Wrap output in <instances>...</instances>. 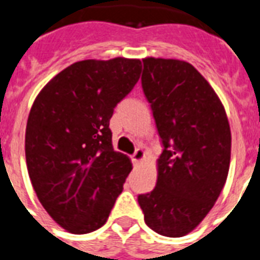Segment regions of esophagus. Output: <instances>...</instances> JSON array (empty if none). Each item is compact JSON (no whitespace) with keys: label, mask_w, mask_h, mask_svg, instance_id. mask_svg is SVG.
<instances>
[{"label":"esophagus","mask_w":260,"mask_h":260,"mask_svg":"<svg viewBox=\"0 0 260 260\" xmlns=\"http://www.w3.org/2000/svg\"><path fill=\"white\" fill-rule=\"evenodd\" d=\"M144 156H146L144 151H143L142 148H138V150L135 151V154L132 155V162H134L135 165H139L140 162H143Z\"/></svg>","instance_id":"esophagus-1"}]
</instances>
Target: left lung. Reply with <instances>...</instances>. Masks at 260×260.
Here are the masks:
<instances>
[{"label":"left lung","mask_w":260,"mask_h":260,"mask_svg":"<svg viewBox=\"0 0 260 260\" xmlns=\"http://www.w3.org/2000/svg\"><path fill=\"white\" fill-rule=\"evenodd\" d=\"M143 66L142 87L163 151L155 189L138 201L151 230L181 238L204 220L225 185L230 122L217 94L190 63L146 58Z\"/></svg>","instance_id":"obj_1"}]
</instances>
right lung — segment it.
<instances>
[{"instance_id": "add662e5", "label": "right lung", "mask_w": 260, "mask_h": 260, "mask_svg": "<svg viewBox=\"0 0 260 260\" xmlns=\"http://www.w3.org/2000/svg\"><path fill=\"white\" fill-rule=\"evenodd\" d=\"M142 73L139 59L81 60L51 79L28 116V174L47 213L71 234L106 222L132 170L112 146L109 120Z\"/></svg>"}]
</instances>
